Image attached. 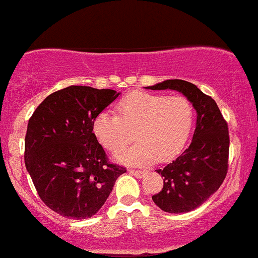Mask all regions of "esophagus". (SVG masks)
Returning a JSON list of instances; mask_svg holds the SVG:
<instances>
[{
    "label": "esophagus",
    "mask_w": 258,
    "mask_h": 258,
    "mask_svg": "<svg viewBox=\"0 0 258 258\" xmlns=\"http://www.w3.org/2000/svg\"><path fill=\"white\" fill-rule=\"evenodd\" d=\"M128 172H130V174L135 175V177H137V178H142L143 175L146 174L145 170H135V169H130Z\"/></svg>",
    "instance_id": "1"
}]
</instances>
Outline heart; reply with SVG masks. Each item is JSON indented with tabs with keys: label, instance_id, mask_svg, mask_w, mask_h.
<instances>
[{
	"label": "heart",
	"instance_id": "1",
	"mask_svg": "<svg viewBox=\"0 0 258 258\" xmlns=\"http://www.w3.org/2000/svg\"><path fill=\"white\" fill-rule=\"evenodd\" d=\"M120 117L110 111L97 113L93 132L97 142L110 152H117L131 141L136 130L140 141L116 154L122 163L146 164L157 159L168 161L180 152L194 121V108L184 96H167L136 91L117 105Z\"/></svg>",
	"mask_w": 258,
	"mask_h": 258
}]
</instances>
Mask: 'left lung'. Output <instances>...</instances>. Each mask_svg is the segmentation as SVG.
<instances>
[{
    "label": "left lung",
    "mask_w": 258,
    "mask_h": 258,
    "mask_svg": "<svg viewBox=\"0 0 258 258\" xmlns=\"http://www.w3.org/2000/svg\"><path fill=\"white\" fill-rule=\"evenodd\" d=\"M151 90L179 91L197 111L193 141L180 156L157 173L163 177V188L152 200L170 214L194 210L205 203L222 184L229 161V128L215 100L185 80H164Z\"/></svg>",
    "instance_id": "1"
}]
</instances>
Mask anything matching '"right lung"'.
<instances>
[{"label":"right lung","instance_id":"add662e5","mask_svg":"<svg viewBox=\"0 0 258 258\" xmlns=\"http://www.w3.org/2000/svg\"><path fill=\"white\" fill-rule=\"evenodd\" d=\"M120 93L68 86L50 94L28 121L24 162L42 202L69 219H88L105 204L126 168L110 163L93 121Z\"/></svg>","mask_w":258,"mask_h":258}]
</instances>
